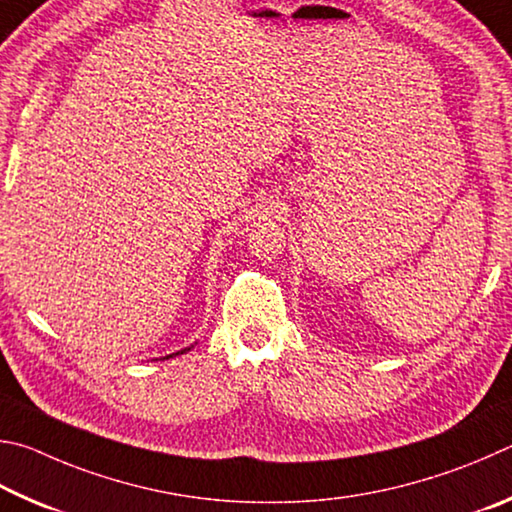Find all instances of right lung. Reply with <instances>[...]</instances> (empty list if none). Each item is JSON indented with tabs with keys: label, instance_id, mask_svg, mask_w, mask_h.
Returning a JSON list of instances; mask_svg holds the SVG:
<instances>
[{
	"label": "right lung",
	"instance_id": "obj_1",
	"mask_svg": "<svg viewBox=\"0 0 512 512\" xmlns=\"http://www.w3.org/2000/svg\"><path fill=\"white\" fill-rule=\"evenodd\" d=\"M186 351H188V348H184V351H179V353H186ZM179 353H175V355H179ZM168 357H170V355H166V360H168Z\"/></svg>",
	"mask_w": 512,
	"mask_h": 512
}]
</instances>
